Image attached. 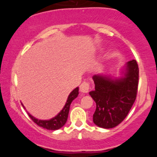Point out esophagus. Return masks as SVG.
<instances>
[{
    "mask_svg": "<svg viewBox=\"0 0 157 157\" xmlns=\"http://www.w3.org/2000/svg\"><path fill=\"white\" fill-rule=\"evenodd\" d=\"M90 89V84L88 82H83L80 86V91L82 93H88Z\"/></svg>",
    "mask_w": 157,
    "mask_h": 157,
    "instance_id": "esophagus-1",
    "label": "esophagus"
}]
</instances>
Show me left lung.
<instances>
[{
    "instance_id": "obj_1",
    "label": "left lung",
    "mask_w": 157,
    "mask_h": 157,
    "mask_svg": "<svg viewBox=\"0 0 157 157\" xmlns=\"http://www.w3.org/2000/svg\"><path fill=\"white\" fill-rule=\"evenodd\" d=\"M95 89L89 94L96 102L93 114L95 125L112 128L123 121L137 94L138 64L135 60L127 63L124 77L112 79L102 75L93 76Z\"/></svg>"
}]
</instances>
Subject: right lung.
I'll list each match as a JSON object with an SVG mask.
<instances>
[{
    "label": "right lung",
    "mask_w": 157,
    "mask_h": 157,
    "mask_svg": "<svg viewBox=\"0 0 157 157\" xmlns=\"http://www.w3.org/2000/svg\"><path fill=\"white\" fill-rule=\"evenodd\" d=\"M79 88L77 87L76 89H74L70 94L68 95L67 101L66 102V105H64L63 109L61 110V111L57 116H55L54 118H52L51 120H38V119H36L33 116H32L29 113H28L29 117L32 119V121L35 123L37 124V125L40 127H42L44 128L48 129V130H57V129L60 128L66 124V121H67L68 119V112H69V109H70V105H71V102L75 100L76 97L78 96L79 94ZM21 105H23V107L24 108V105H23V103H21Z\"/></svg>",
    "instance_id": "obj_1"
}]
</instances>
